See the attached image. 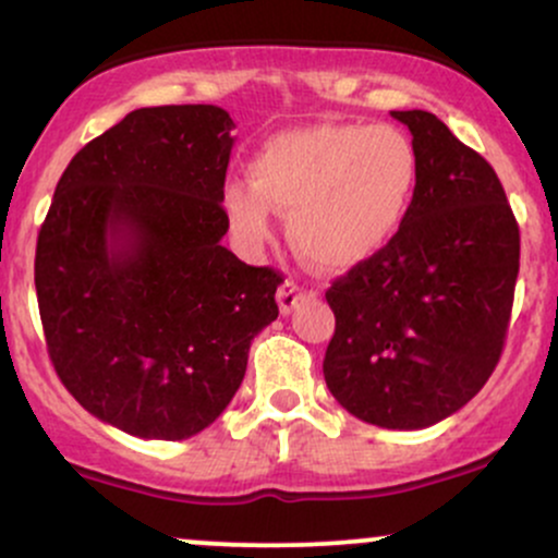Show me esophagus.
<instances>
[{"label": "esophagus", "instance_id": "1", "mask_svg": "<svg viewBox=\"0 0 558 558\" xmlns=\"http://www.w3.org/2000/svg\"><path fill=\"white\" fill-rule=\"evenodd\" d=\"M310 296V291H306L304 286H299L296 280H286L283 286L278 288V306L283 315H288V312H293L299 306L301 299Z\"/></svg>", "mask_w": 558, "mask_h": 558}]
</instances>
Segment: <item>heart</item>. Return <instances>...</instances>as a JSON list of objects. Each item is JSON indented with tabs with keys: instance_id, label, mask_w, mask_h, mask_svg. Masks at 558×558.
Returning <instances> with one entry per match:
<instances>
[{
	"instance_id": "obj_1",
	"label": "heart",
	"mask_w": 558,
	"mask_h": 558,
	"mask_svg": "<svg viewBox=\"0 0 558 558\" xmlns=\"http://www.w3.org/2000/svg\"><path fill=\"white\" fill-rule=\"evenodd\" d=\"M252 181H230L222 207L248 246L291 217L293 246L323 270H349L388 246L417 191L420 159L396 125L317 123L275 133L252 157Z\"/></svg>"
}]
</instances>
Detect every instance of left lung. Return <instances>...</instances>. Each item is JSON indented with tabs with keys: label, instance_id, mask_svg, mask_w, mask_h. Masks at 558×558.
Here are the masks:
<instances>
[{
	"label": "left lung",
	"instance_id": "8db88e82",
	"mask_svg": "<svg viewBox=\"0 0 558 558\" xmlns=\"http://www.w3.org/2000/svg\"><path fill=\"white\" fill-rule=\"evenodd\" d=\"M412 133L420 178L399 233L332 280L323 373L345 412L388 430L451 417L501 360L520 226L496 170L433 112H390Z\"/></svg>",
	"mask_w": 558,
	"mask_h": 558
}]
</instances>
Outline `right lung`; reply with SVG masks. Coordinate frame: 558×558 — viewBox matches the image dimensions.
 I'll list each match as a JSON object with an SVG mask.
<instances>
[{
	"instance_id": "add662e5",
	"label": "right lung",
	"mask_w": 558,
	"mask_h": 558,
	"mask_svg": "<svg viewBox=\"0 0 558 558\" xmlns=\"http://www.w3.org/2000/svg\"><path fill=\"white\" fill-rule=\"evenodd\" d=\"M235 123L141 107L70 159L38 230L36 299L62 386L136 438L183 440L226 412L283 275L222 246Z\"/></svg>"
}]
</instances>
